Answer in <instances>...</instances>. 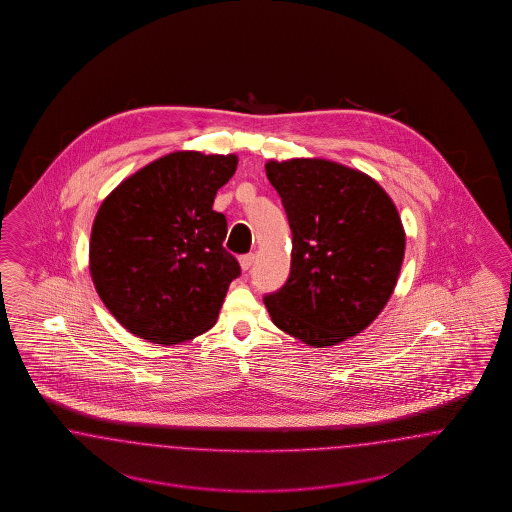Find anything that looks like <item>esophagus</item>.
I'll use <instances>...</instances> for the list:
<instances>
[{"instance_id": "34e87169", "label": "esophagus", "mask_w": 512, "mask_h": 512, "mask_svg": "<svg viewBox=\"0 0 512 512\" xmlns=\"http://www.w3.org/2000/svg\"><path fill=\"white\" fill-rule=\"evenodd\" d=\"M253 263H255V255H253V253H248V255H242V257H240V266H242L244 272H248L249 268L253 266Z\"/></svg>"}]
</instances>
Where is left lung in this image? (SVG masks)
Here are the masks:
<instances>
[{"instance_id":"8db88e82","label":"left lung","mask_w":512,"mask_h":512,"mask_svg":"<svg viewBox=\"0 0 512 512\" xmlns=\"http://www.w3.org/2000/svg\"><path fill=\"white\" fill-rule=\"evenodd\" d=\"M293 233L291 274L264 296L274 325L313 347L357 336L387 306L405 233L392 199L364 172L326 159L268 161Z\"/></svg>"}]
</instances>
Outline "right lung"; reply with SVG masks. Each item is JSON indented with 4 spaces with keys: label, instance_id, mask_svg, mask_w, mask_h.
<instances>
[{
    "label": "right lung",
    "instance_id": "right-lung-1",
    "mask_svg": "<svg viewBox=\"0 0 512 512\" xmlns=\"http://www.w3.org/2000/svg\"><path fill=\"white\" fill-rule=\"evenodd\" d=\"M238 157L174 152L131 174L103 201L92 227L90 274L120 325L176 345L216 323L240 264L223 248L216 212Z\"/></svg>",
    "mask_w": 512,
    "mask_h": 512
}]
</instances>
